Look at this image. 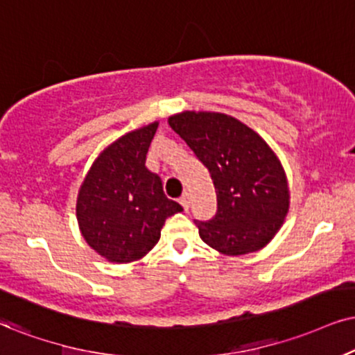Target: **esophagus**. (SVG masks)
I'll return each mask as SVG.
<instances>
[{
	"label": "esophagus",
	"mask_w": 355,
	"mask_h": 355,
	"mask_svg": "<svg viewBox=\"0 0 355 355\" xmlns=\"http://www.w3.org/2000/svg\"><path fill=\"white\" fill-rule=\"evenodd\" d=\"M180 205L183 206V209L185 211H188V208H190V195H188V193L180 196Z\"/></svg>",
	"instance_id": "1"
}]
</instances>
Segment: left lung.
<instances>
[{"mask_svg": "<svg viewBox=\"0 0 355 355\" xmlns=\"http://www.w3.org/2000/svg\"><path fill=\"white\" fill-rule=\"evenodd\" d=\"M170 128L208 168L218 209L195 221L200 237L226 255L266 248L288 213V183L280 160L257 132L221 113L183 111Z\"/></svg>", "mask_w": 355, "mask_h": 355, "instance_id": "left-lung-1", "label": "left lung"}]
</instances>
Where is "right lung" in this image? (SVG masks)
<instances>
[{
    "instance_id": "obj_1",
    "label": "right lung",
    "mask_w": 355,
    "mask_h": 355,
    "mask_svg": "<svg viewBox=\"0 0 355 355\" xmlns=\"http://www.w3.org/2000/svg\"><path fill=\"white\" fill-rule=\"evenodd\" d=\"M159 123L128 132L93 162L77 200L80 231L110 262L128 263L149 252L165 219L183 209L164 193L162 180L146 167Z\"/></svg>"
}]
</instances>
